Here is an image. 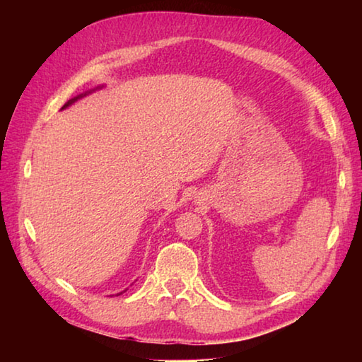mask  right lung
<instances>
[{"label":"right lung","mask_w":362,"mask_h":362,"mask_svg":"<svg viewBox=\"0 0 362 362\" xmlns=\"http://www.w3.org/2000/svg\"><path fill=\"white\" fill-rule=\"evenodd\" d=\"M83 95H86V94H81V95H78V97H75V99H71V100H69V102H66V103H65V105H64L62 108H66V107H69V105H71V103H73V102H75V100H78V99H79V97H83Z\"/></svg>","instance_id":"add662e5"}]
</instances>
